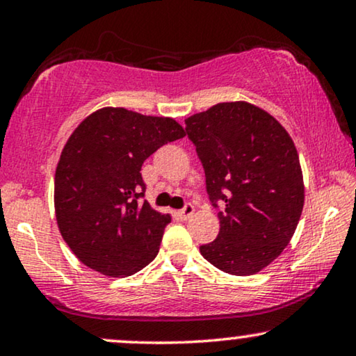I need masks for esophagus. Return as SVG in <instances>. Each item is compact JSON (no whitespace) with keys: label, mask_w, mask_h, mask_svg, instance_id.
I'll use <instances>...</instances> for the list:
<instances>
[{"label":"esophagus","mask_w":356,"mask_h":356,"mask_svg":"<svg viewBox=\"0 0 356 356\" xmlns=\"http://www.w3.org/2000/svg\"><path fill=\"white\" fill-rule=\"evenodd\" d=\"M193 213H194V207L191 206V204H186V206H184V209H181V211L177 212V216L181 218V220H188V218L191 217Z\"/></svg>","instance_id":"1"}]
</instances>
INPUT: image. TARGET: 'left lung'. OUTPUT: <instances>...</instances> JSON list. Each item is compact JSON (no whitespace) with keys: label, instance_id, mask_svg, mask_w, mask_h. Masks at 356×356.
Returning <instances> with one entry per match:
<instances>
[{"label":"left lung","instance_id":"left-lung-1","mask_svg":"<svg viewBox=\"0 0 356 356\" xmlns=\"http://www.w3.org/2000/svg\"><path fill=\"white\" fill-rule=\"evenodd\" d=\"M201 159L220 232L199 248L232 275H254L282 254L305 204L300 157L286 129L248 102H223L184 120Z\"/></svg>","mask_w":356,"mask_h":356}]
</instances>
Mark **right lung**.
<instances>
[{"label":"right lung","mask_w":356,"mask_h":356,"mask_svg":"<svg viewBox=\"0 0 356 356\" xmlns=\"http://www.w3.org/2000/svg\"><path fill=\"white\" fill-rule=\"evenodd\" d=\"M186 136L173 118L121 106L95 110L72 131L55 173L60 233L82 264L106 277L133 275L157 256L168 213L140 202L144 160Z\"/></svg>","instance_id":"right-lung-1"}]
</instances>
